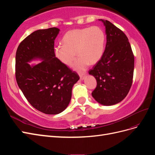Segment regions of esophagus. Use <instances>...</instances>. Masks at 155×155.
Instances as JSON below:
<instances>
[{"label":"esophagus","mask_w":155,"mask_h":155,"mask_svg":"<svg viewBox=\"0 0 155 155\" xmlns=\"http://www.w3.org/2000/svg\"><path fill=\"white\" fill-rule=\"evenodd\" d=\"M79 77H80L81 79H84L85 77V73H81V74H79Z\"/></svg>","instance_id":"esophagus-1"}]
</instances>
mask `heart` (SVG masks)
<instances>
[{"mask_svg":"<svg viewBox=\"0 0 155 155\" xmlns=\"http://www.w3.org/2000/svg\"><path fill=\"white\" fill-rule=\"evenodd\" d=\"M105 34L97 26L70 30L64 34L62 44L54 48V55L61 63L71 66L76 58H79L73 64V68L79 72L85 70L89 63L94 64L104 54Z\"/></svg>","mask_w":155,"mask_h":155,"instance_id":"obj_1","label":"heart"}]
</instances>
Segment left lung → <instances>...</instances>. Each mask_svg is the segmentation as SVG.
Here are the masks:
<instances>
[{
    "label": "left lung",
    "mask_w": 155,
    "mask_h": 155,
    "mask_svg": "<svg viewBox=\"0 0 155 155\" xmlns=\"http://www.w3.org/2000/svg\"><path fill=\"white\" fill-rule=\"evenodd\" d=\"M101 21L105 26L107 43L99 61L88 71L96 79L92 92L96 101L112 105L122 101L133 83L134 58L127 37L109 21Z\"/></svg>",
    "instance_id": "left-lung-1"
}]
</instances>
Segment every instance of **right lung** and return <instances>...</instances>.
<instances>
[{"mask_svg":"<svg viewBox=\"0 0 155 155\" xmlns=\"http://www.w3.org/2000/svg\"><path fill=\"white\" fill-rule=\"evenodd\" d=\"M58 28L35 31L18 45L15 56V78L30 104L45 114L63 112L71 100L72 87L79 75L61 63L54 52ZM37 58L43 61L34 66L27 63Z\"/></svg>","mask_w":155,"mask_h":155,"instance_id":"add662e5","label":"right lung"}]
</instances>
